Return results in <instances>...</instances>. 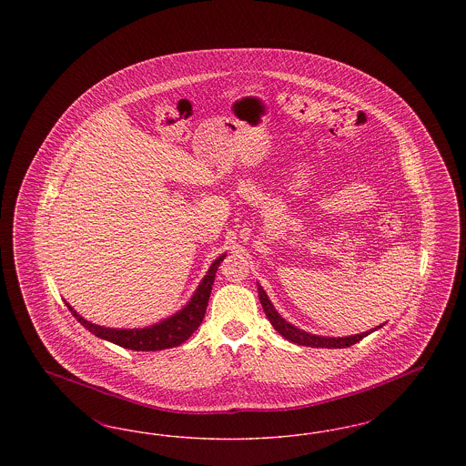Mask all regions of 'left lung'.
I'll return each instance as SVG.
<instances>
[{
    "label": "left lung",
    "mask_w": 466,
    "mask_h": 466,
    "mask_svg": "<svg viewBox=\"0 0 466 466\" xmlns=\"http://www.w3.org/2000/svg\"><path fill=\"white\" fill-rule=\"evenodd\" d=\"M258 297H260V304L266 310V316L270 321V325L274 327V330L281 333L289 342H295L299 346H308V348H329V350H340V348H350L356 342H360L363 337H367L369 333L374 332L377 329H382V325H379L376 329L369 330V332L356 333L350 337H321V335H312L309 332H304L297 327H293L285 318L279 316V312L274 309L272 302L268 300L266 291L258 285Z\"/></svg>",
    "instance_id": "left-lung-1"
}]
</instances>
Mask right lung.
<instances>
[{
    "label": "right lung",
    "mask_w": 466,
    "mask_h": 466,
    "mask_svg": "<svg viewBox=\"0 0 466 466\" xmlns=\"http://www.w3.org/2000/svg\"><path fill=\"white\" fill-rule=\"evenodd\" d=\"M225 257L227 255L223 253L222 257H218L211 264L209 270L206 272V276L202 278L199 287L196 289V293L192 295L190 302L183 309L177 310V314L162 319L160 323H156L152 327H147V329H106V327L90 323L66 302L67 309L71 310V314L76 318V321L80 325H84L90 333H94L99 339L110 340L120 348L133 350V351H160V350L175 348L181 342H185L192 333L199 329V325L204 319V314H206L217 270Z\"/></svg>",
    "instance_id": "right-lung-1"
}]
</instances>
